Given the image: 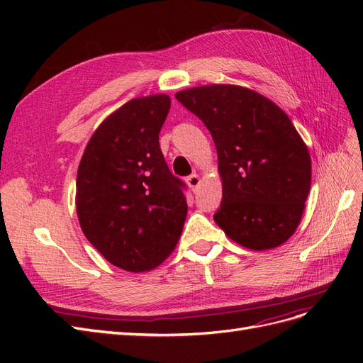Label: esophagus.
<instances>
[{
  "label": "esophagus",
  "mask_w": 363,
  "mask_h": 363,
  "mask_svg": "<svg viewBox=\"0 0 363 363\" xmlns=\"http://www.w3.org/2000/svg\"><path fill=\"white\" fill-rule=\"evenodd\" d=\"M186 182H188V184H189V188L192 189V191H195L196 188H199L200 186V177H199V174H192V175H189L188 179H186Z\"/></svg>",
  "instance_id": "obj_1"
}]
</instances>
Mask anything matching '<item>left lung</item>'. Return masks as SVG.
Segmentation results:
<instances>
[{
	"instance_id": "obj_1",
	"label": "left lung",
	"mask_w": 363,
	"mask_h": 363,
	"mask_svg": "<svg viewBox=\"0 0 363 363\" xmlns=\"http://www.w3.org/2000/svg\"><path fill=\"white\" fill-rule=\"evenodd\" d=\"M175 98L211 131L223 201L215 223L250 250L276 248L298 227L311 191L312 163L289 116L242 86L208 84Z\"/></svg>"
}]
</instances>
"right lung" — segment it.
<instances>
[{"label":"right lung","instance_id":"right-lung-1","mask_svg":"<svg viewBox=\"0 0 363 363\" xmlns=\"http://www.w3.org/2000/svg\"><path fill=\"white\" fill-rule=\"evenodd\" d=\"M164 94L130 100L95 130L77 172L75 207L87 240L112 265L156 268L174 251L188 213L184 183L159 145Z\"/></svg>","mask_w":363,"mask_h":363}]
</instances>
